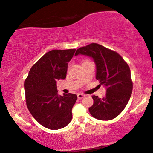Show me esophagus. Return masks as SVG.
<instances>
[{
  "instance_id": "esophagus-1",
  "label": "esophagus",
  "mask_w": 153,
  "mask_h": 153,
  "mask_svg": "<svg viewBox=\"0 0 153 153\" xmlns=\"http://www.w3.org/2000/svg\"><path fill=\"white\" fill-rule=\"evenodd\" d=\"M85 94H77V98H78V99L83 98L84 97H85Z\"/></svg>"
}]
</instances>
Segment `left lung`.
I'll return each instance as SVG.
<instances>
[{
	"mask_svg": "<svg viewBox=\"0 0 153 153\" xmlns=\"http://www.w3.org/2000/svg\"><path fill=\"white\" fill-rule=\"evenodd\" d=\"M87 56L96 64V78L106 88L105 97L93 96L89 108L91 116L109 120L119 116L128 104L132 91L130 69L121 56L100 44H91L77 50L75 55Z\"/></svg>",
	"mask_w": 153,
	"mask_h": 153,
	"instance_id": "8db88e82",
	"label": "left lung"
}]
</instances>
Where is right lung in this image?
Returning a JSON list of instances; mask_svg holds the SVG:
<instances>
[{
    "mask_svg": "<svg viewBox=\"0 0 153 153\" xmlns=\"http://www.w3.org/2000/svg\"><path fill=\"white\" fill-rule=\"evenodd\" d=\"M76 49L53 50L32 66L24 82L26 105L39 123L50 130L66 127L77 100L74 94H58L57 81L66 77L68 63Z\"/></svg>",
    "mask_w": 153,
    "mask_h": 153,
    "instance_id": "obj_1",
    "label": "right lung"
}]
</instances>
